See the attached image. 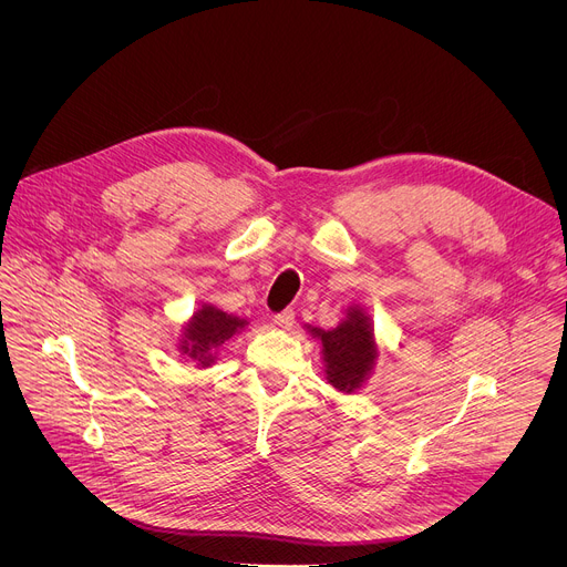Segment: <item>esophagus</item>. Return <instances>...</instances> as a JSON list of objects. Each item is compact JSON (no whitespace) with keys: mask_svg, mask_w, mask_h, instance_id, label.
<instances>
[{"mask_svg":"<svg viewBox=\"0 0 567 567\" xmlns=\"http://www.w3.org/2000/svg\"><path fill=\"white\" fill-rule=\"evenodd\" d=\"M293 316H296L293 309H285V311L274 316V322H276L280 330H291L293 328Z\"/></svg>","mask_w":567,"mask_h":567,"instance_id":"34e87169","label":"esophagus"}]
</instances>
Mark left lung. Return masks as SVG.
Returning <instances> with one entry per match:
<instances>
[{
  "instance_id": "8db88e82",
  "label": "left lung",
  "mask_w": 567,
  "mask_h": 567,
  "mask_svg": "<svg viewBox=\"0 0 567 567\" xmlns=\"http://www.w3.org/2000/svg\"><path fill=\"white\" fill-rule=\"evenodd\" d=\"M322 346L328 381L341 392H354L363 385L379 357L370 316L361 307H350L348 318L334 330L307 328Z\"/></svg>"
}]
</instances>
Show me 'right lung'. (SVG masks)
<instances>
[{
    "mask_svg": "<svg viewBox=\"0 0 567 567\" xmlns=\"http://www.w3.org/2000/svg\"><path fill=\"white\" fill-rule=\"evenodd\" d=\"M247 326L245 318L230 316L213 305H202L186 322L179 352L197 361L199 368L215 363V350Z\"/></svg>",
    "mask_w": 567,
    "mask_h": 567,
    "instance_id": "add662e5",
    "label": "right lung"
}]
</instances>
